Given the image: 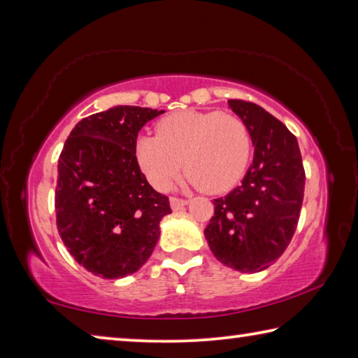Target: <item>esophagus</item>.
<instances>
[{
  "label": "esophagus",
  "mask_w": 358,
  "mask_h": 358,
  "mask_svg": "<svg viewBox=\"0 0 358 358\" xmlns=\"http://www.w3.org/2000/svg\"><path fill=\"white\" fill-rule=\"evenodd\" d=\"M185 205H187L186 199H178V197H172V199H171V207H172L173 211L181 210V208L185 207Z\"/></svg>",
  "instance_id": "34e87169"
}]
</instances>
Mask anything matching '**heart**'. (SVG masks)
<instances>
[{
  "label": "heart",
  "mask_w": 358,
  "mask_h": 358,
  "mask_svg": "<svg viewBox=\"0 0 358 358\" xmlns=\"http://www.w3.org/2000/svg\"><path fill=\"white\" fill-rule=\"evenodd\" d=\"M156 134L137 138L136 157L157 189H169L183 166L187 183L213 194L230 189L246 172L251 136L235 115L183 110L162 118Z\"/></svg>",
  "instance_id": "b5f03b06"
}]
</instances>
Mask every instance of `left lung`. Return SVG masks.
<instances>
[{"mask_svg":"<svg viewBox=\"0 0 358 358\" xmlns=\"http://www.w3.org/2000/svg\"><path fill=\"white\" fill-rule=\"evenodd\" d=\"M250 131L254 157L241 185L215 199L205 227L211 252L241 273L268 268L286 251L299 222L305 171L295 136L257 104L229 99Z\"/></svg>","mask_w":358,"mask_h":358,"instance_id":"left-lung-1","label":"left lung"}]
</instances>
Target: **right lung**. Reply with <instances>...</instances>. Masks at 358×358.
Returning a JSON list of instances; mask_svg holds the SVG:
<instances>
[{"label": "right lung", "mask_w": 358, "mask_h": 358, "mask_svg": "<svg viewBox=\"0 0 358 358\" xmlns=\"http://www.w3.org/2000/svg\"><path fill=\"white\" fill-rule=\"evenodd\" d=\"M164 110L115 106L76 124L58 159L57 227L90 273L117 280L136 273L159 240L169 199L145 178L136 142Z\"/></svg>", "instance_id": "obj_1"}]
</instances>
